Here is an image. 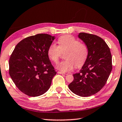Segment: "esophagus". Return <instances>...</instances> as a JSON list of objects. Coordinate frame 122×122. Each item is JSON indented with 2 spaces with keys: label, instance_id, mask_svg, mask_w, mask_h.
Returning a JSON list of instances; mask_svg holds the SVG:
<instances>
[{
  "label": "esophagus",
  "instance_id": "obj_1",
  "mask_svg": "<svg viewBox=\"0 0 122 122\" xmlns=\"http://www.w3.org/2000/svg\"><path fill=\"white\" fill-rule=\"evenodd\" d=\"M57 73L58 74H66L65 73H63V72H61V71H57Z\"/></svg>",
  "mask_w": 122,
  "mask_h": 122
}]
</instances>
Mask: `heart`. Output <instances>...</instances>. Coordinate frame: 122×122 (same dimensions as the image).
Segmentation results:
<instances>
[{
  "label": "heart",
  "instance_id": "heart-1",
  "mask_svg": "<svg viewBox=\"0 0 122 122\" xmlns=\"http://www.w3.org/2000/svg\"><path fill=\"white\" fill-rule=\"evenodd\" d=\"M59 46L52 44L48 49V56L54 62L57 63L61 52H65V60L57 64L56 68L62 72L71 71L74 67H81L86 61L88 49L86 45L71 36H61L58 40Z\"/></svg>",
  "mask_w": 122,
  "mask_h": 122
}]
</instances>
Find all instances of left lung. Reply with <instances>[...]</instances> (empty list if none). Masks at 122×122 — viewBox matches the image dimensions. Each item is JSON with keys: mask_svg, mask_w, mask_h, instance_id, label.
<instances>
[{"mask_svg": "<svg viewBox=\"0 0 122 122\" xmlns=\"http://www.w3.org/2000/svg\"><path fill=\"white\" fill-rule=\"evenodd\" d=\"M78 37L87 47L88 54L79 73L73 75L68 88L78 96L88 97L106 84L112 71V57L110 48L100 37L86 33H80Z\"/></svg>", "mask_w": 122, "mask_h": 122, "instance_id": "left-lung-1", "label": "left lung"}]
</instances>
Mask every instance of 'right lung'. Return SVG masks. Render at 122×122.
I'll return each mask as SVG.
<instances>
[{
    "label": "right lung",
    "instance_id": "add662e5",
    "mask_svg": "<svg viewBox=\"0 0 122 122\" xmlns=\"http://www.w3.org/2000/svg\"><path fill=\"white\" fill-rule=\"evenodd\" d=\"M55 36L38 34L23 39L10 56L9 74L19 89L31 97L40 96L50 88L56 74L48 56Z\"/></svg>",
    "mask_w": 122,
    "mask_h": 122
}]
</instances>
